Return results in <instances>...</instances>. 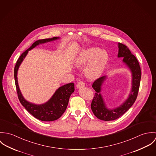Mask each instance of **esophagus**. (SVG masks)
<instances>
[{
    "label": "esophagus",
    "instance_id": "1",
    "mask_svg": "<svg viewBox=\"0 0 156 156\" xmlns=\"http://www.w3.org/2000/svg\"><path fill=\"white\" fill-rule=\"evenodd\" d=\"M85 86V83H84L83 82H82V81H80V82H79L77 83V85H76V87H77V89H79V88H83V87H84Z\"/></svg>",
    "mask_w": 156,
    "mask_h": 156
}]
</instances>
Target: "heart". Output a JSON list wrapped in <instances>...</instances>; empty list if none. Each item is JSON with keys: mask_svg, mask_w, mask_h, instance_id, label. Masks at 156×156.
I'll return each instance as SVG.
<instances>
[{"mask_svg": "<svg viewBox=\"0 0 156 156\" xmlns=\"http://www.w3.org/2000/svg\"><path fill=\"white\" fill-rule=\"evenodd\" d=\"M109 59L106 51L98 47H90L83 50L74 62L77 68L85 67V74L91 80L99 77L105 71Z\"/></svg>", "mask_w": 156, "mask_h": 156, "instance_id": "b5f03b06", "label": "heart"}]
</instances>
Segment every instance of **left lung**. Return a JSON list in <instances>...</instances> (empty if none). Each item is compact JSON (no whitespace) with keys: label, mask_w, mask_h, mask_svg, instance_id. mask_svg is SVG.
Wrapping results in <instances>:
<instances>
[{"label":"left lung","mask_w":156,"mask_h":156,"mask_svg":"<svg viewBox=\"0 0 156 156\" xmlns=\"http://www.w3.org/2000/svg\"><path fill=\"white\" fill-rule=\"evenodd\" d=\"M118 45L119 48L118 58H123L122 62L129 68L132 73V88L127 98L121 105L113 109H109L106 107L101 94L102 85L106 80L107 76H103L93 83L92 88L96 92L90 108L97 118L106 121L118 119L132 106L137 96L141 79L140 67L136 58L126 45L121 43H118Z\"/></svg>","instance_id":"1"}]
</instances>
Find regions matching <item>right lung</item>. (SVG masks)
<instances>
[{"instance_id": "right-lung-1", "label": "right lung", "mask_w": 156, "mask_h": 156, "mask_svg": "<svg viewBox=\"0 0 156 156\" xmlns=\"http://www.w3.org/2000/svg\"><path fill=\"white\" fill-rule=\"evenodd\" d=\"M59 37H53L39 40L33 43L27 50L23 52L17 61L14 68V79L19 99L23 106L32 115L43 121H53L59 118L66 111L69 101V98L74 91V84L68 83L59 87L51 97L44 103L37 105L27 101L20 91L17 80V72L23 61L28 53V51L39 44L51 42L59 39Z\"/></svg>"}]
</instances>
